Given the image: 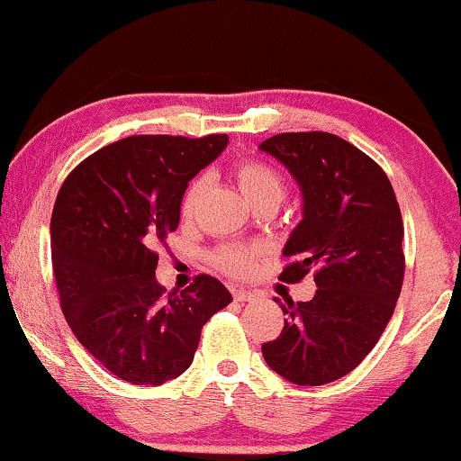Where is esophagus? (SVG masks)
<instances>
[{
    "label": "esophagus",
    "mask_w": 461,
    "mask_h": 461,
    "mask_svg": "<svg viewBox=\"0 0 461 461\" xmlns=\"http://www.w3.org/2000/svg\"><path fill=\"white\" fill-rule=\"evenodd\" d=\"M235 300L237 302H251V300H256V294L249 292V289H235Z\"/></svg>",
    "instance_id": "1"
}]
</instances>
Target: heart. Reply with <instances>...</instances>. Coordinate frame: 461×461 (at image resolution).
I'll use <instances>...</instances> for the list:
<instances>
[{
	"label": "heart",
	"mask_w": 461,
	"mask_h": 461,
	"mask_svg": "<svg viewBox=\"0 0 461 461\" xmlns=\"http://www.w3.org/2000/svg\"><path fill=\"white\" fill-rule=\"evenodd\" d=\"M237 185L241 188V193L249 201L260 197L264 193H281L283 182L281 176L275 172L273 167L267 166L262 161H241L235 169ZM201 191H203V182L194 180L191 186L186 188L185 197H182V216H193L194 207L199 203ZM256 260V249L248 248V245H224L213 254V262L220 270L229 273L232 276H243L254 268Z\"/></svg>",
	"instance_id": "1"
}]
</instances>
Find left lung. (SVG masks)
<instances>
[{
	"instance_id": "left-lung-1",
	"label": "left lung",
	"mask_w": 461,
	"mask_h": 461,
	"mask_svg": "<svg viewBox=\"0 0 461 461\" xmlns=\"http://www.w3.org/2000/svg\"><path fill=\"white\" fill-rule=\"evenodd\" d=\"M260 150L281 161L302 191L281 279L298 283L312 273L319 287L298 304L275 298L287 319L262 355L287 382L321 386L350 374L393 317L405 276L401 210L384 169L339 136L285 131Z\"/></svg>"
}]
</instances>
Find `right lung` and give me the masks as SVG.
Segmentation results:
<instances>
[{
    "instance_id": "add662e5",
    "label": "right lung",
    "mask_w": 461,
    "mask_h": 461,
    "mask_svg": "<svg viewBox=\"0 0 461 461\" xmlns=\"http://www.w3.org/2000/svg\"><path fill=\"white\" fill-rule=\"evenodd\" d=\"M226 144V134L123 138L81 161L56 197L50 232L62 314L100 365L136 386L185 374L203 325L232 302L210 275L167 295L155 279V248L178 229L188 182Z\"/></svg>"
}]
</instances>
